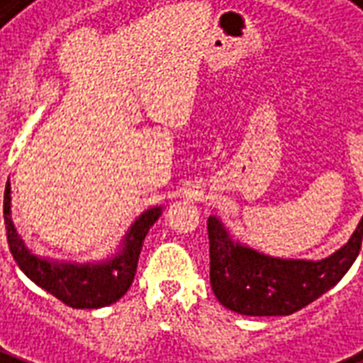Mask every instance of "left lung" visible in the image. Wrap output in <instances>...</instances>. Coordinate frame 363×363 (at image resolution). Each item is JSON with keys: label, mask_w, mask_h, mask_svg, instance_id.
Instances as JSON below:
<instances>
[{"label": "left lung", "mask_w": 363, "mask_h": 363, "mask_svg": "<svg viewBox=\"0 0 363 363\" xmlns=\"http://www.w3.org/2000/svg\"><path fill=\"white\" fill-rule=\"evenodd\" d=\"M211 286L224 308L242 315H290L342 279L358 257L363 218L345 247L321 261L274 259L232 243L220 222H207Z\"/></svg>", "instance_id": "8db88e82"}]
</instances>
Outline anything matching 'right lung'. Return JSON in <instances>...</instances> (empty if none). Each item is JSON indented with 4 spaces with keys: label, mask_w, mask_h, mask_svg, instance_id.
<instances>
[{
    "label": "right lung",
    "mask_w": 363,
    "mask_h": 363,
    "mask_svg": "<svg viewBox=\"0 0 363 363\" xmlns=\"http://www.w3.org/2000/svg\"><path fill=\"white\" fill-rule=\"evenodd\" d=\"M11 211V187L7 182L4 193V218L7 230V243L13 259L21 271L25 272L34 284L44 288L65 306L75 309H96L118 301L129 290L137 272V261L141 255L143 242L149 234V228L158 220L160 208H150L143 213L129 230L120 255L102 265H52L44 259L34 257L26 250L23 240L17 236V230L9 218Z\"/></svg>",
    "instance_id": "1"
}]
</instances>
